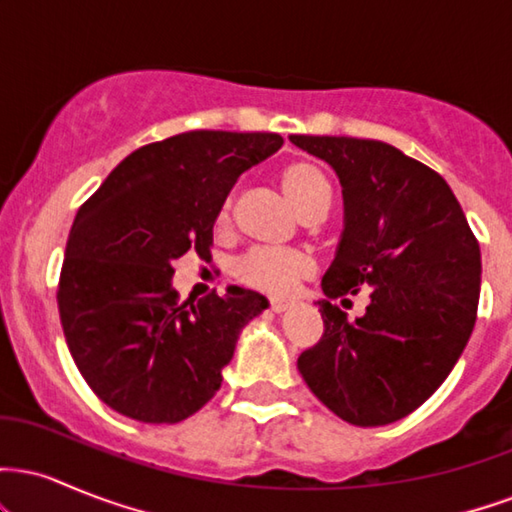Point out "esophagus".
<instances>
[{"mask_svg":"<svg viewBox=\"0 0 512 512\" xmlns=\"http://www.w3.org/2000/svg\"><path fill=\"white\" fill-rule=\"evenodd\" d=\"M269 305H272L274 313H284V310H289L293 301H289V298H269Z\"/></svg>","mask_w":512,"mask_h":512,"instance_id":"esophagus-1","label":"esophagus"}]
</instances>
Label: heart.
Segmentation results:
<instances>
[{
    "mask_svg": "<svg viewBox=\"0 0 512 512\" xmlns=\"http://www.w3.org/2000/svg\"><path fill=\"white\" fill-rule=\"evenodd\" d=\"M281 190L298 214H305L322 197H330V182L322 175L320 168L310 163H291L281 173ZM231 204L221 209V221L228 216ZM313 272V262L303 252H276V250H250L233 264V274L238 281L252 286V289L284 296L293 291L298 281Z\"/></svg>",
    "mask_w": 512,
    "mask_h": 512,
    "instance_id": "heart-1",
    "label": "heart"
}]
</instances>
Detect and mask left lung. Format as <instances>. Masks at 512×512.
Instances as JSON below:
<instances>
[{"instance_id": "8db88e82", "label": "left lung", "mask_w": 512, "mask_h": 512, "mask_svg": "<svg viewBox=\"0 0 512 512\" xmlns=\"http://www.w3.org/2000/svg\"><path fill=\"white\" fill-rule=\"evenodd\" d=\"M337 173L344 231L317 301L325 332L298 356L305 385L354 426H385L443 385L477 320L481 255L436 170L375 139L291 134ZM371 289L349 321L330 297Z\"/></svg>"}]
</instances>
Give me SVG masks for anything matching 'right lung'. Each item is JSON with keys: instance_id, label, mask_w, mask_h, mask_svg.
<instances>
[{"instance_id": "add662e5", "label": "right lung", "mask_w": 512, "mask_h": 512, "mask_svg": "<svg viewBox=\"0 0 512 512\" xmlns=\"http://www.w3.org/2000/svg\"><path fill=\"white\" fill-rule=\"evenodd\" d=\"M281 144L272 132L175 134L132 151L79 209L57 305L76 368L110 409L178 424L216 395L240 332L269 301L228 286L180 303L173 262L209 255L228 192Z\"/></svg>"}]
</instances>
